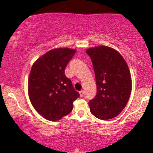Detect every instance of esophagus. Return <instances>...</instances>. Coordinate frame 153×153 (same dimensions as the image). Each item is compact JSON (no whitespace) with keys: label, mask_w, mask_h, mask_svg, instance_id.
<instances>
[{"label":"esophagus","mask_w":153,"mask_h":153,"mask_svg":"<svg viewBox=\"0 0 153 153\" xmlns=\"http://www.w3.org/2000/svg\"><path fill=\"white\" fill-rule=\"evenodd\" d=\"M84 90H81V91L79 92L80 97H83V96H84Z\"/></svg>","instance_id":"esophagus-1"}]
</instances>
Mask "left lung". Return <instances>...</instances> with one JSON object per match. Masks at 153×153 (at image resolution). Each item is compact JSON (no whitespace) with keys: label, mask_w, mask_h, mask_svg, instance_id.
<instances>
[{"label":"left lung","mask_w":153,"mask_h":153,"mask_svg":"<svg viewBox=\"0 0 153 153\" xmlns=\"http://www.w3.org/2000/svg\"><path fill=\"white\" fill-rule=\"evenodd\" d=\"M97 93L88 105L96 117L107 120L117 117L127 105L131 91V77L128 64L121 54L106 46L90 48Z\"/></svg>","instance_id":"8db88e82"}]
</instances>
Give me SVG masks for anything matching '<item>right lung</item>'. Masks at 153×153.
I'll return each instance as SVG.
<instances>
[{"mask_svg":"<svg viewBox=\"0 0 153 153\" xmlns=\"http://www.w3.org/2000/svg\"><path fill=\"white\" fill-rule=\"evenodd\" d=\"M76 49L55 48L35 61L28 78V94L37 112L46 120L57 121L73 109L79 97L65 74Z\"/></svg>","mask_w":153,"mask_h":153,"instance_id":"add662e5","label":"right lung"}]
</instances>
